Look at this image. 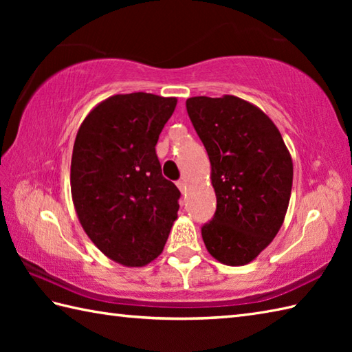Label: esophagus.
I'll return each instance as SVG.
<instances>
[{
    "label": "esophagus",
    "instance_id": "esophagus-1",
    "mask_svg": "<svg viewBox=\"0 0 352 352\" xmlns=\"http://www.w3.org/2000/svg\"><path fill=\"white\" fill-rule=\"evenodd\" d=\"M177 188L180 189V192H182V193H186V182H184V180L177 182Z\"/></svg>",
    "mask_w": 352,
    "mask_h": 352
}]
</instances>
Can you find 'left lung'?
Wrapping results in <instances>:
<instances>
[{"instance_id": "8db88e82", "label": "left lung", "mask_w": 352, "mask_h": 352, "mask_svg": "<svg viewBox=\"0 0 352 352\" xmlns=\"http://www.w3.org/2000/svg\"><path fill=\"white\" fill-rule=\"evenodd\" d=\"M186 109L210 159L218 203L201 228L206 248L223 265H248L284 222L294 180L289 149L271 118L234 95L192 96Z\"/></svg>"}]
</instances>
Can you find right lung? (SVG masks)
Masks as SVG:
<instances>
[{"label": "right lung", "instance_id": "add662e5", "mask_svg": "<svg viewBox=\"0 0 352 352\" xmlns=\"http://www.w3.org/2000/svg\"><path fill=\"white\" fill-rule=\"evenodd\" d=\"M177 98L145 92L101 101L81 122L71 160L78 221L104 256L142 267L162 254L178 218L177 186L162 175L155 145Z\"/></svg>", "mask_w": 352, "mask_h": 352}]
</instances>
